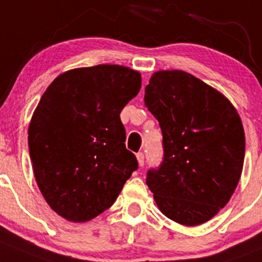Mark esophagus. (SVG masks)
<instances>
[{
  "instance_id": "esophagus-1",
  "label": "esophagus",
  "mask_w": 262,
  "mask_h": 262,
  "mask_svg": "<svg viewBox=\"0 0 262 262\" xmlns=\"http://www.w3.org/2000/svg\"><path fill=\"white\" fill-rule=\"evenodd\" d=\"M136 160H138L139 166H143V165H144V155H143V153L139 152L138 155H136Z\"/></svg>"
}]
</instances>
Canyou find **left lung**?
Wrapping results in <instances>:
<instances>
[{"instance_id": "obj_1", "label": "left lung", "mask_w": 262, "mask_h": 262, "mask_svg": "<svg viewBox=\"0 0 262 262\" xmlns=\"http://www.w3.org/2000/svg\"><path fill=\"white\" fill-rule=\"evenodd\" d=\"M144 101L164 136V161L147 177L158 209L184 226L205 224L229 203L241 179V117L226 96L182 70L156 71Z\"/></svg>"}]
</instances>
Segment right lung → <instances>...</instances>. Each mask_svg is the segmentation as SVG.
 <instances>
[{
	"label": "right lung",
	"instance_id": "right-lung-1",
	"mask_svg": "<svg viewBox=\"0 0 262 262\" xmlns=\"http://www.w3.org/2000/svg\"><path fill=\"white\" fill-rule=\"evenodd\" d=\"M140 87L139 71L97 64L62 73L40 98L28 127L33 174L64 220L80 224L101 214L138 169L119 114Z\"/></svg>",
	"mask_w": 262,
	"mask_h": 262
}]
</instances>
